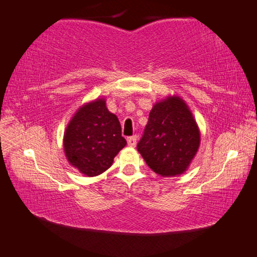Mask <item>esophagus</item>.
I'll return each instance as SVG.
<instances>
[{
    "label": "esophagus",
    "mask_w": 257,
    "mask_h": 257,
    "mask_svg": "<svg viewBox=\"0 0 257 257\" xmlns=\"http://www.w3.org/2000/svg\"><path fill=\"white\" fill-rule=\"evenodd\" d=\"M136 143H137V136L136 135L128 137V145H129V147H135Z\"/></svg>",
    "instance_id": "1"
}]
</instances>
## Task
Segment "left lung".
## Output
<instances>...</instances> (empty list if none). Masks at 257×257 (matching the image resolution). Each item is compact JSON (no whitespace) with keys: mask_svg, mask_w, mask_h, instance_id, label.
Listing matches in <instances>:
<instances>
[{"mask_svg":"<svg viewBox=\"0 0 257 257\" xmlns=\"http://www.w3.org/2000/svg\"><path fill=\"white\" fill-rule=\"evenodd\" d=\"M200 132L188 107L178 97L153 106L137 150L162 177L181 174L196 155Z\"/></svg>","mask_w":257,"mask_h":257,"instance_id":"8db88e82","label":"left lung"}]
</instances>
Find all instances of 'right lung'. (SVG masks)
Instances as JSON below:
<instances>
[{"label":"right lung","mask_w":257,"mask_h":257,"mask_svg":"<svg viewBox=\"0 0 257 257\" xmlns=\"http://www.w3.org/2000/svg\"><path fill=\"white\" fill-rule=\"evenodd\" d=\"M127 141L116 115L98 99L79 108L64 134V152L72 166L87 177L104 173Z\"/></svg>","instance_id":"1"}]
</instances>
